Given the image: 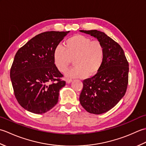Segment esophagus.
Listing matches in <instances>:
<instances>
[{"label":"esophagus","instance_id":"34e87169","mask_svg":"<svg viewBox=\"0 0 146 146\" xmlns=\"http://www.w3.org/2000/svg\"><path fill=\"white\" fill-rule=\"evenodd\" d=\"M71 82H72V80H71V79H69V78L66 79V83H70Z\"/></svg>","mask_w":146,"mask_h":146}]
</instances>
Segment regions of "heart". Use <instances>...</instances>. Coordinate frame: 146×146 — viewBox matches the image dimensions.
<instances>
[{
	"mask_svg": "<svg viewBox=\"0 0 146 146\" xmlns=\"http://www.w3.org/2000/svg\"><path fill=\"white\" fill-rule=\"evenodd\" d=\"M53 61L59 71L64 73L73 59L75 65L66 75L71 78H84L95 75L103 65L105 48L99 41L76 35L64 42V47L57 46L54 49Z\"/></svg>",
	"mask_w": 146,
	"mask_h": 146,
	"instance_id": "1",
	"label": "heart"
}]
</instances>
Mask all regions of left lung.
<instances>
[{"label":"left lung","instance_id":"left-lung-1","mask_svg":"<svg viewBox=\"0 0 146 146\" xmlns=\"http://www.w3.org/2000/svg\"><path fill=\"white\" fill-rule=\"evenodd\" d=\"M101 42L105 48V59L100 70L92 78L83 81L80 95L82 106L94 114H102L111 109L122 98L129 80V63L121 46L103 32L84 31Z\"/></svg>","mask_w":146,"mask_h":146}]
</instances>
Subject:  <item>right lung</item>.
<instances>
[{
    "label": "right lung",
    "instance_id": "obj_1",
    "mask_svg": "<svg viewBox=\"0 0 146 146\" xmlns=\"http://www.w3.org/2000/svg\"><path fill=\"white\" fill-rule=\"evenodd\" d=\"M70 31H48L36 35L15 55L10 76L15 97L24 109L41 114L58 102L60 90L66 85L55 66L53 51Z\"/></svg>",
    "mask_w": 146,
    "mask_h": 146
}]
</instances>
